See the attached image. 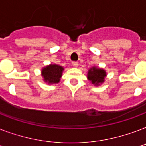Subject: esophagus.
<instances>
[{
	"instance_id": "obj_1",
	"label": "esophagus",
	"mask_w": 146,
	"mask_h": 146,
	"mask_svg": "<svg viewBox=\"0 0 146 146\" xmlns=\"http://www.w3.org/2000/svg\"><path fill=\"white\" fill-rule=\"evenodd\" d=\"M72 64H73V66H75V67H77L79 66V63L78 61H73L72 62Z\"/></svg>"
}]
</instances>
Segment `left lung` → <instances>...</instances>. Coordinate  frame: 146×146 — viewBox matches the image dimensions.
I'll list each match as a JSON object with an SVG mask.
<instances>
[{
	"instance_id": "8db88e82",
	"label": "left lung",
	"mask_w": 146,
	"mask_h": 146,
	"mask_svg": "<svg viewBox=\"0 0 146 146\" xmlns=\"http://www.w3.org/2000/svg\"><path fill=\"white\" fill-rule=\"evenodd\" d=\"M106 76L105 71L102 69H97L92 67L88 72V79L92 82V84L98 85L99 83L104 82V77Z\"/></svg>"
}]
</instances>
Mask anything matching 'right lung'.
Instances as JSON below:
<instances>
[{
	"mask_svg": "<svg viewBox=\"0 0 146 146\" xmlns=\"http://www.w3.org/2000/svg\"><path fill=\"white\" fill-rule=\"evenodd\" d=\"M64 68L57 64H50L42 70V76L45 82L50 84L59 82Z\"/></svg>",
	"mask_w": 146,
	"mask_h": 146,
	"instance_id": "right-lung-1",
	"label": "right lung"
}]
</instances>
